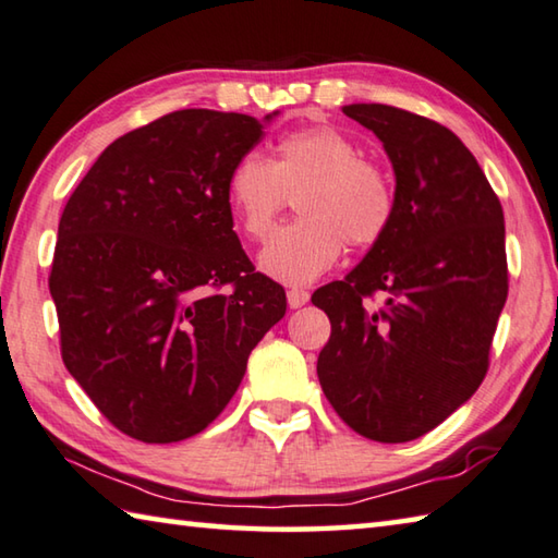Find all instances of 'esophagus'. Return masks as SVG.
Wrapping results in <instances>:
<instances>
[{
	"label": "esophagus",
	"mask_w": 558,
	"mask_h": 558,
	"mask_svg": "<svg viewBox=\"0 0 558 558\" xmlns=\"http://www.w3.org/2000/svg\"><path fill=\"white\" fill-rule=\"evenodd\" d=\"M307 302H310V292L305 288H290L288 290V305L292 310L307 305Z\"/></svg>",
	"instance_id": "esophagus-1"
}]
</instances>
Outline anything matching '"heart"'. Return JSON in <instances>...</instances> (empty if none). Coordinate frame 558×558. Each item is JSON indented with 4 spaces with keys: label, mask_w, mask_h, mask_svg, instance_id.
<instances>
[{
    "label": "heart",
    "mask_w": 558,
    "mask_h": 558,
    "mask_svg": "<svg viewBox=\"0 0 558 558\" xmlns=\"http://www.w3.org/2000/svg\"><path fill=\"white\" fill-rule=\"evenodd\" d=\"M288 195H298L300 219L278 229L260 253V270L288 286L319 278L343 244L378 246L398 215L390 170L363 158L359 141L333 126L290 131L278 138L272 160L248 150L229 170L231 215L253 241L268 236Z\"/></svg>",
    "instance_id": "heart-1"
}]
</instances>
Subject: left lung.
<instances>
[{"label": "left lung", "instance_id": "8db88e82", "mask_svg": "<svg viewBox=\"0 0 558 558\" xmlns=\"http://www.w3.org/2000/svg\"><path fill=\"white\" fill-rule=\"evenodd\" d=\"M383 141L398 215L343 280L312 295L331 337L317 376L361 437L402 444L432 432L478 390L508 300L500 199L461 138L390 105H349ZM380 291L383 308L372 300Z\"/></svg>", "mask_w": 558, "mask_h": 558}]
</instances>
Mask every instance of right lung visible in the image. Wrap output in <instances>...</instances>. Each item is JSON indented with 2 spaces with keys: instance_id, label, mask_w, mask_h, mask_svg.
I'll use <instances>...</instances> for the list:
<instances>
[{
  "instance_id": "1",
  "label": "right lung",
  "mask_w": 558,
  "mask_h": 558,
  "mask_svg": "<svg viewBox=\"0 0 558 558\" xmlns=\"http://www.w3.org/2000/svg\"><path fill=\"white\" fill-rule=\"evenodd\" d=\"M260 136L248 114L170 111L109 144L60 217L48 278L60 353L131 439L209 427L286 314V290L253 268L227 199L229 170Z\"/></svg>"
}]
</instances>
